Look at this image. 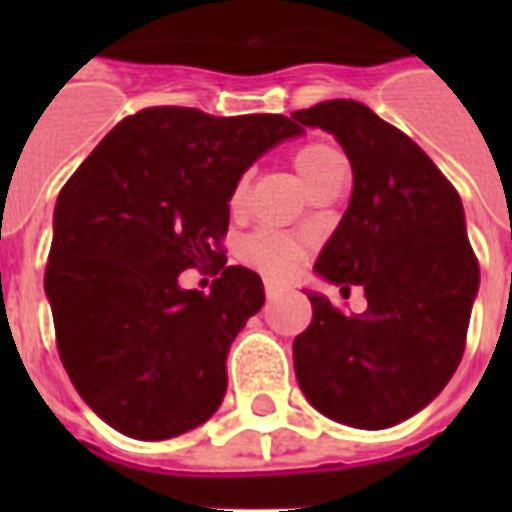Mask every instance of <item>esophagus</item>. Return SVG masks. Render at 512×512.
I'll return each mask as SVG.
<instances>
[{
    "mask_svg": "<svg viewBox=\"0 0 512 512\" xmlns=\"http://www.w3.org/2000/svg\"><path fill=\"white\" fill-rule=\"evenodd\" d=\"M277 293H279L277 285H271V282H268V285H266V296H268V299H274Z\"/></svg>",
    "mask_w": 512,
    "mask_h": 512,
    "instance_id": "1",
    "label": "esophagus"
}]
</instances>
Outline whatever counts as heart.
<instances>
[{
	"mask_svg": "<svg viewBox=\"0 0 512 512\" xmlns=\"http://www.w3.org/2000/svg\"><path fill=\"white\" fill-rule=\"evenodd\" d=\"M293 167L299 172V178L304 180V186L312 191L321 180L334 175L337 169H345V158L340 156V150H334L326 142H307L293 153ZM246 197H249V183H246V178H241L230 191V211H244ZM301 255H304V246H301L299 238L279 233V230H255L241 241V257L246 263L266 271V274H274V277L290 274L299 266Z\"/></svg>",
	"mask_w": 512,
	"mask_h": 512,
	"instance_id": "obj_1",
	"label": "heart"
}]
</instances>
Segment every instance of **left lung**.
Wrapping results in <instances>:
<instances>
[{"mask_svg":"<svg viewBox=\"0 0 512 512\" xmlns=\"http://www.w3.org/2000/svg\"><path fill=\"white\" fill-rule=\"evenodd\" d=\"M296 126L337 136L354 169L343 222L315 271L367 310L310 293L312 321L293 340L301 392L329 419L392 428L414 417L461 365L480 266L458 191L422 147L359 101L293 112Z\"/></svg>","mask_w":512,"mask_h":512,"instance_id":"8db88e82","label":"left lung"}]
</instances>
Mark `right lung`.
I'll list each match as a JSON object with an SVG mask.
<instances>
[{"mask_svg": "<svg viewBox=\"0 0 512 512\" xmlns=\"http://www.w3.org/2000/svg\"><path fill=\"white\" fill-rule=\"evenodd\" d=\"M301 128L285 115L150 106L120 120L62 186L46 296L62 367L106 425L172 439L222 406L227 351L266 293L227 266L230 191ZM216 276L183 291L180 270Z\"/></svg>", "mask_w": 512, "mask_h": 512, "instance_id": "1", "label": "right lung"}]
</instances>
